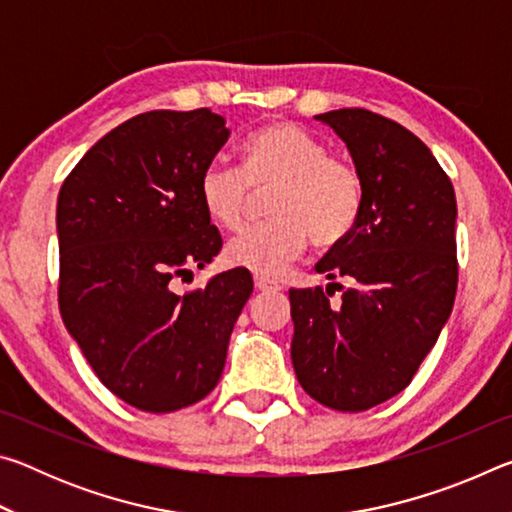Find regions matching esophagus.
<instances>
[{
	"instance_id": "1",
	"label": "esophagus",
	"mask_w": 512,
	"mask_h": 512,
	"mask_svg": "<svg viewBox=\"0 0 512 512\" xmlns=\"http://www.w3.org/2000/svg\"><path fill=\"white\" fill-rule=\"evenodd\" d=\"M255 289L257 291H282V287L273 280H268L264 275H255Z\"/></svg>"
}]
</instances>
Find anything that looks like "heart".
Masks as SVG:
<instances>
[{"label": "heart", "mask_w": 512, "mask_h": 512, "mask_svg": "<svg viewBox=\"0 0 512 512\" xmlns=\"http://www.w3.org/2000/svg\"><path fill=\"white\" fill-rule=\"evenodd\" d=\"M273 190L268 221L241 232L225 246L232 266L280 275L309 239L318 248L339 246L359 221L363 183L348 160L289 121L259 128L244 144V169L210 162L198 178V201L219 228L235 232L246 221L253 192Z\"/></svg>", "instance_id": "b5f03b06"}]
</instances>
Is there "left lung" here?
<instances>
[{"mask_svg":"<svg viewBox=\"0 0 512 512\" xmlns=\"http://www.w3.org/2000/svg\"><path fill=\"white\" fill-rule=\"evenodd\" d=\"M341 137L363 183L350 237L316 264L345 277L291 289V361L300 386L336 411H366L404 391L454 307L456 194L427 144L363 108L316 115Z\"/></svg>","mask_w":512,"mask_h":512,"instance_id":"obj_1","label":"left lung"}]
</instances>
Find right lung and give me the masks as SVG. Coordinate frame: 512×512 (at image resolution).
Wrapping results in <instances>:
<instances>
[{
  "label": "right lung",
  "mask_w": 512,
  "mask_h": 512,
  "mask_svg": "<svg viewBox=\"0 0 512 512\" xmlns=\"http://www.w3.org/2000/svg\"><path fill=\"white\" fill-rule=\"evenodd\" d=\"M212 110H151L112 128L58 194V305L101 384L149 413L185 409L219 384L253 293L246 268L180 293L219 255L198 178L228 142Z\"/></svg>",
  "instance_id": "obj_1"
}]
</instances>
